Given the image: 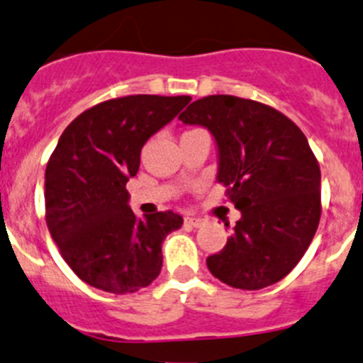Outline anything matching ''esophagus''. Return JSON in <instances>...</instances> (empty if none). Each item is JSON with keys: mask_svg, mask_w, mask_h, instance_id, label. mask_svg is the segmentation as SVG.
<instances>
[{"mask_svg": "<svg viewBox=\"0 0 363 363\" xmlns=\"http://www.w3.org/2000/svg\"><path fill=\"white\" fill-rule=\"evenodd\" d=\"M184 221H186V225H189V227H195V228L200 227V225L203 223L202 218H195V216H186Z\"/></svg>", "mask_w": 363, "mask_h": 363, "instance_id": "34e87169", "label": "esophagus"}]
</instances>
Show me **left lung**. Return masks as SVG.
I'll list each match as a JSON object with an SVG mask.
<instances>
[{
  "instance_id": "8db88e82",
  "label": "left lung",
  "mask_w": 363,
  "mask_h": 363,
  "mask_svg": "<svg viewBox=\"0 0 363 363\" xmlns=\"http://www.w3.org/2000/svg\"><path fill=\"white\" fill-rule=\"evenodd\" d=\"M179 121L213 133L218 182L241 211L207 267L235 289L277 284L300 262L321 220V170L307 138L275 108L235 96L202 97Z\"/></svg>"
}]
</instances>
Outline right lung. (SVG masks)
<instances>
[{"mask_svg":"<svg viewBox=\"0 0 363 363\" xmlns=\"http://www.w3.org/2000/svg\"><path fill=\"white\" fill-rule=\"evenodd\" d=\"M189 96H124L77 115L60 136L45 168V223L63 260L88 286L129 294L154 282L161 242L182 225L160 211L138 220L128 206L129 177L140 152Z\"/></svg>","mask_w":363,"mask_h":363,"instance_id":"obj_1","label":"right lung"}]
</instances>
